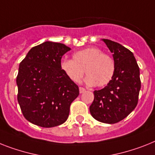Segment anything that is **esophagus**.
<instances>
[{"mask_svg":"<svg viewBox=\"0 0 155 155\" xmlns=\"http://www.w3.org/2000/svg\"><path fill=\"white\" fill-rule=\"evenodd\" d=\"M85 91V88H83V87H80V88H79V92H80V93H83Z\"/></svg>","mask_w":155,"mask_h":155,"instance_id":"1","label":"esophagus"}]
</instances>
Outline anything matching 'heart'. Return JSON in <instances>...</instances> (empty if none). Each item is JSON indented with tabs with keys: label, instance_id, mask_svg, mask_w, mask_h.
Listing matches in <instances>:
<instances>
[{
	"label": "heart",
	"instance_id": "heart-1",
	"mask_svg": "<svg viewBox=\"0 0 155 155\" xmlns=\"http://www.w3.org/2000/svg\"><path fill=\"white\" fill-rule=\"evenodd\" d=\"M60 67L74 82H78L84 74L87 77V85L104 87L112 81L116 71V64L112 56L104 54L103 51L95 47H89L76 51L73 59H64Z\"/></svg>",
	"mask_w": 155,
	"mask_h": 155
}]
</instances>
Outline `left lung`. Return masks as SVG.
Returning <instances> with one entry per match:
<instances>
[{
	"mask_svg": "<svg viewBox=\"0 0 155 155\" xmlns=\"http://www.w3.org/2000/svg\"><path fill=\"white\" fill-rule=\"evenodd\" d=\"M113 54L116 71L112 81L93 92L89 107L93 118L104 124H116L126 118L138 104L141 88L139 68L132 52L118 43L103 39Z\"/></svg>",
	"mask_w": 155,
	"mask_h": 155,
	"instance_id": "left-lung-1",
	"label": "left lung"
}]
</instances>
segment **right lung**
Returning a JSON list of instances; mask_svg holds the SVG:
<instances>
[{
    "label": "right lung",
    "mask_w": 155,
    "mask_h": 155,
    "mask_svg": "<svg viewBox=\"0 0 155 155\" xmlns=\"http://www.w3.org/2000/svg\"><path fill=\"white\" fill-rule=\"evenodd\" d=\"M70 47L47 41L32 47L20 62L16 78L18 103L27 120L43 127L65 123L78 86L60 67Z\"/></svg>",
    "instance_id": "1"
}]
</instances>
